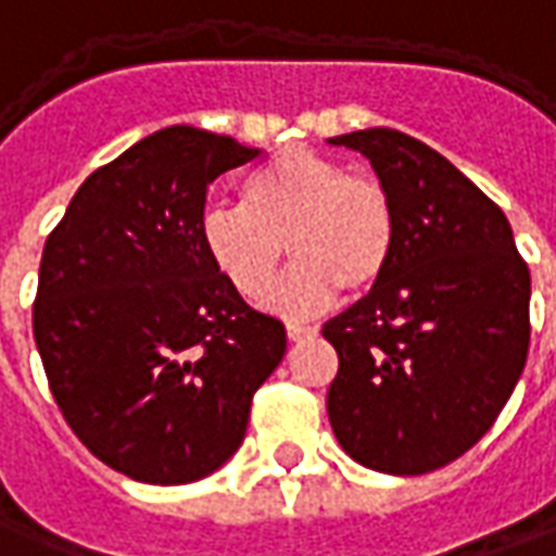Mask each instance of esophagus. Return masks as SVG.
Instances as JSON below:
<instances>
[{
  "mask_svg": "<svg viewBox=\"0 0 556 556\" xmlns=\"http://www.w3.org/2000/svg\"><path fill=\"white\" fill-rule=\"evenodd\" d=\"M286 333H289L291 343H298V340H304V337H316V328H313V325H298V321H289V325H286Z\"/></svg>",
  "mask_w": 556,
  "mask_h": 556,
  "instance_id": "esophagus-1",
  "label": "esophagus"
}]
</instances>
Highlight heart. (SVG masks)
Segmentation results:
<instances>
[{
	"label": "heart",
	"instance_id": "1",
	"mask_svg": "<svg viewBox=\"0 0 556 556\" xmlns=\"http://www.w3.org/2000/svg\"><path fill=\"white\" fill-rule=\"evenodd\" d=\"M213 270L247 301L274 286L286 250L294 267L270 291L279 316H306L337 289H376L397 247V211L382 180L349 174L343 162L289 147L240 186V207H207L198 223Z\"/></svg>",
	"mask_w": 556,
	"mask_h": 556
}]
</instances>
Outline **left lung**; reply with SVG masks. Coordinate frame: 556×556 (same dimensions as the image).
Here are the masks:
<instances>
[{"label": "left lung", "instance_id": "obj_1", "mask_svg": "<svg viewBox=\"0 0 556 556\" xmlns=\"http://www.w3.org/2000/svg\"><path fill=\"white\" fill-rule=\"evenodd\" d=\"M331 143L370 159L397 247L382 282L321 328L340 358L328 418L364 467L425 476L467 454L518 386L530 267L506 213L427 143L397 129Z\"/></svg>", "mask_w": 556, "mask_h": 556}]
</instances>
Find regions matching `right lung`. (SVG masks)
Wrapping results in <instances>:
<instances>
[{"instance_id":"add662e5","label":"right lung","mask_w":556,"mask_h":556,"mask_svg":"<svg viewBox=\"0 0 556 556\" xmlns=\"http://www.w3.org/2000/svg\"><path fill=\"white\" fill-rule=\"evenodd\" d=\"M258 150L170 126L92 170L48 235L33 333L50 394L102 464L189 484L238 452L286 328L201 250L207 189Z\"/></svg>"}]
</instances>
